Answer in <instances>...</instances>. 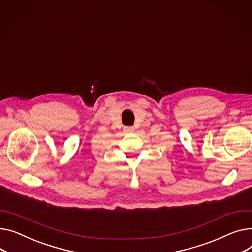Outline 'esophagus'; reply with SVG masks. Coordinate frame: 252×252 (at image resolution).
<instances>
[{
  "label": "esophagus",
  "instance_id": "esophagus-1",
  "mask_svg": "<svg viewBox=\"0 0 252 252\" xmlns=\"http://www.w3.org/2000/svg\"><path fill=\"white\" fill-rule=\"evenodd\" d=\"M125 130L127 131V132H132L133 130H135V127H132V126H126V127H125Z\"/></svg>",
  "mask_w": 252,
  "mask_h": 252
}]
</instances>
